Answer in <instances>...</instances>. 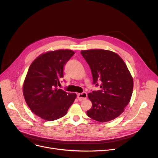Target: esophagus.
Masks as SVG:
<instances>
[{"mask_svg": "<svg viewBox=\"0 0 158 158\" xmlns=\"http://www.w3.org/2000/svg\"><path fill=\"white\" fill-rule=\"evenodd\" d=\"M87 98V94L86 92H83L81 94H77V98L79 101H83L85 99Z\"/></svg>", "mask_w": 158, "mask_h": 158, "instance_id": "1", "label": "esophagus"}]
</instances>
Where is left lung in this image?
I'll return each instance as SVG.
<instances>
[{
    "label": "left lung",
    "instance_id": "8db88e82",
    "mask_svg": "<svg viewBox=\"0 0 158 158\" xmlns=\"http://www.w3.org/2000/svg\"><path fill=\"white\" fill-rule=\"evenodd\" d=\"M89 64L94 84L101 90L88 94L92 107L87 115L96 121L112 120L123 111L130 102L133 89V79L122 58L110 51L102 49L85 50L81 52Z\"/></svg>",
    "mask_w": 158,
    "mask_h": 158
}]
</instances>
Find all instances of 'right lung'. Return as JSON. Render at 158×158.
<instances>
[{
    "mask_svg": "<svg viewBox=\"0 0 158 158\" xmlns=\"http://www.w3.org/2000/svg\"><path fill=\"white\" fill-rule=\"evenodd\" d=\"M75 52L57 50L41 54L30 65L23 85V94L30 110L47 121L66 114L76 98L57 86L63 77V67Z\"/></svg>",
    "mask_w": 158,
    "mask_h": 158,
    "instance_id": "right-lung-1",
    "label": "right lung"
}]
</instances>
